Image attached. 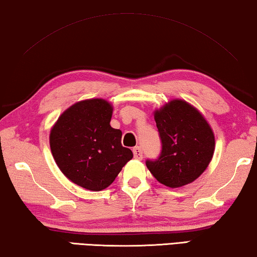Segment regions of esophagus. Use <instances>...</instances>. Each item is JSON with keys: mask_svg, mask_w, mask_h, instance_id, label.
<instances>
[{"mask_svg": "<svg viewBox=\"0 0 257 257\" xmlns=\"http://www.w3.org/2000/svg\"><path fill=\"white\" fill-rule=\"evenodd\" d=\"M133 155H134V159L137 160H142V151L140 147H134L133 148Z\"/></svg>", "mask_w": 257, "mask_h": 257, "instance_id": "esophagus-1", "label": "esophagus"}]
</instances>
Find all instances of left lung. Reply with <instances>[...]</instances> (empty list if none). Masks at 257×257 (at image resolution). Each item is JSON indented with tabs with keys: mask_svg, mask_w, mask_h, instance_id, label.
Listing matches in <instances>:
<instances>
[{
	"mask_svg": "<svg viewBox=\"0 0 257 257\" xmlns=\"http://www.w3.org/2000/svg\"><path fill=\"white\" fill-rule=\"evenodd\" d=\"M162 151L159 159L147 160L152 175L165 186L177 188L202 175L215 151L214 132L194 106L172 100L154 112Z\"/></svg>",
	"mask_w": 257,
	"mask_h": 257,
	"instance_id": "left-lung-1",
	"label": "left lung"
}]
</instances>
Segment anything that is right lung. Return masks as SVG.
<instances>
[{
    "label": "right lung",
    "instance_id": "right-lung-1",
    "mask_svg": "<svg viewBox=\"0 0 257 257\" xmlns=\"http://www.w3.org/2000/svg\"><path fill=\"white\" fill-rule=\"evenodd\" d=\"M112 105L90 98L71 105L58 118L49 136L57 167L66 178L88 191H102L112 184L133 157L121 146V131L112 128Z\"/></svg>",
    "mask_w": 257,
    "mask_h": 257
}]
</instances>
